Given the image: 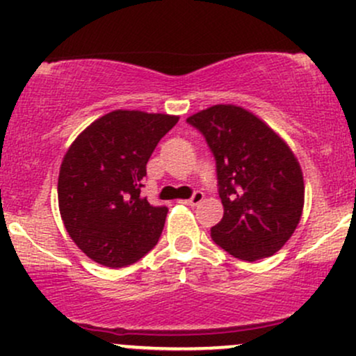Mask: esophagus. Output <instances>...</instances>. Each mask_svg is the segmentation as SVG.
<instances>
[{
  "mask_svg": "<svg viewBox=\"0 0 356 356\" xmlns=\"http://www.w3.org/2000/svg\"><path fill=\"white\" fill-rule=\"evenodd\" d=\"M202 199H204V194L202 192H194V194H192V197L191 199H186V201H182L184 204H187V206H197V204H201L202 202Z\"/></svg>",
  "mask_w": 356,
  "mask_h": 356,
  "instance_id": "esophagus-1",
  "label": "esophagus"
}]
</instances>
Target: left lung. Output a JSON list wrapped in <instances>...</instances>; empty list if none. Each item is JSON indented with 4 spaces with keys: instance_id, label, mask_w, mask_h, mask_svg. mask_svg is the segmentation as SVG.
<instances>
[{
    "instance_id": "8db88e82",
    "label": "left lung",
    "mask_w": 356,
    "mask_h": 356,
    "mask_svg": "<svg viewBox=\"0 0 356 356\" xmlns=\"http://www.w3.org/2000/svg\"><path fill=\"white\" fill-rule=\"evenodd\" d=\"M216 159L224 216L211 229L238 259L273 256L288 243L305 206L298 159L271 127L238 105H212L187 118Z\"/></svg>"
}]
</instances>
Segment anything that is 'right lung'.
Listing matches in <instances>:
<instances>
[{"label": "right lung", "instance_id": "right-lung-1", "mask_svg": "<svg viewBox=\"0 0 356 356\" xmlns=\"http://www.w3.org/2000/svg\"><path fill=\"white\" fill-rule=\"evenodd\" d=\"M177 122L167 113L113 110L68 147L58 175L61 220L102 266L136 263L161 238L169 209L149 204L140 187L154 149Z\"/></svg>", "mask_w": 356, "mask_h": 356}]
</instances>
